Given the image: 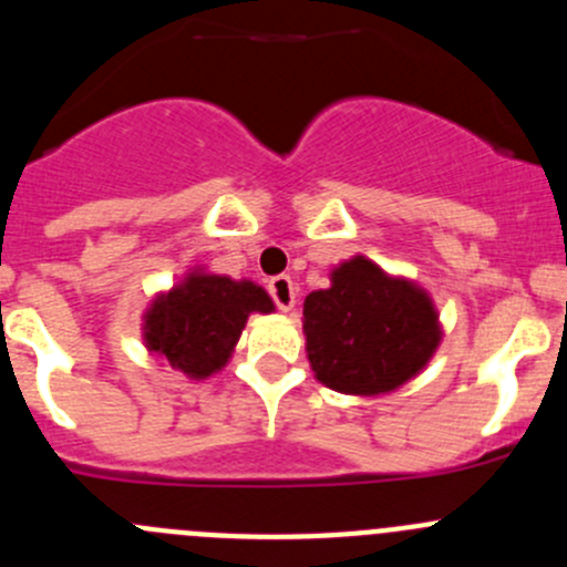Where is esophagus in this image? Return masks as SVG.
<instances>
[{"mask_svg": "<svg viewBox=\"0 0 567 567\" xmlns=\"http://www.w3.org/2000/svg\"><path fill=\"white\" fill-rule=\"evenodd\" d=\"M268 293H271L274 305H277L282 312L293 310V305H296V285H293V279H290V277L279 274V277L268 279Z\"/></svg>", "mask_w": 567, "mask_h": 567, "instance_id": "1", "label": "esophagus"}]
</instances>
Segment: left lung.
Here are the masks:
<instances>
[{
	"label": "left lung",
	"mask_w": 567,
	"mask_h": 567,
	"mask_svg": "<svg viewBox=\"0 0 567 567\" xmlns=\"http://www.w3.org/2000/svg\"><path fill=\"white\" fill-rule=\"evenodd\" d=\"M307 357L320 384L384 394L414 379L442 340L431 296L357 255L305 299Z\"/></svg>",
	"instance_id": "8db88e82"
}]
</instances>
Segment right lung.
I'll return each mask as SVG.
<instances>
[{"label": "right lung", "instance_id": "add662e5", "mask_svg": "<svg viewBox=\"0 0 567 567\" xmlns=\"http://www.w3.org/2000/svg\"><path fill=\"white\" fill-rule=\"evenodd\" d=\"M271 310L260 285L194 271L145 312V346L188 379H208L227 364L251 312Z\"/></svg>", "mask_w": 567, "mask_h": 567}]
</instances>
